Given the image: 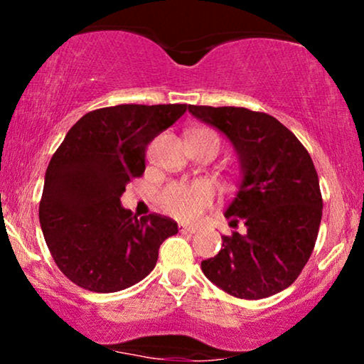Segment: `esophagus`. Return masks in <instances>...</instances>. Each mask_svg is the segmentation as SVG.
<instances>
[{
  "mask_svg": "<svg viewBox=\"0 0 364 364\" xmlns=\"http://www.w3.org/2000/svg\"><path fill=\"white\" fill-rule=\"evenodd\" d=\"M178 229H179V232H188V235H195V232L198 231V228H196V225H186V224H179Z\"/></svg>",
  "mask_w": 364,
  "mask_h": 364,
  "instance_id": "esophagus-1",
  "label": "esophagus"
}]
</instances>
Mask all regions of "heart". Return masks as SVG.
<instances>
[{"label": "heart", "instance_id": "heart-1", "mask_svg": "<svg viewBox=\"0 0 364 364\" xmlns=\"http://www.w3.org/2000/svg\"><path fill=\"white\" fill-rule=\"evenodd\" d=\"M193 133H212V129H196ZM191 133V135H193ZM217 136V135H215ZM219 139V136H217ZM215 198V190L210 183L202 181H173L159 191L157 202L166 214L181 220H193L205 208L212 205Z\"/></svg>", "mask_w": 364, "mask_h": 364}]
</instances>
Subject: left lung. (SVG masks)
<instances>
[{
  "mask_svg": "<svg viewBox=\"0 0 364 364\" xmlns=\"http://www.w3.org/2000/svg\"><path fill=\"white\" fill-rule=\"evenodd\" d=\"M219 128L243 164L240 190L225 208L231 228L223 248L202 262L215 286L240 299L277 294L298 279L315 248L321 220L318 174L294 133L267 112L246 107L188 106Z\"/></svg>",
  "mask_w": 364,
  "mask_h": 364,
  "instance_id": "left-lung-1",
  "label": "left lung"
}]
</instances>
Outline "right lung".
<instances>
[{
	"label": "right lung",
	"mask_w": 364,
	"mask_h": 364,
	"mask_svg": "<svg viewBox=\"0 0 364 364\" xmlns=\"http://www.w3.org/2000/svg\"><path fill=\"white\" fill-rule=\"evenodd\" d=\"M186 104H119L87 112L46 171L39 220L53 260L73 284L116 292L147 277L159 248L176 235L169 217H140L119 196L145 171V152L185 114Z\"/></svg>",
	"instance_id": "add662e5"
}]
</instances>
